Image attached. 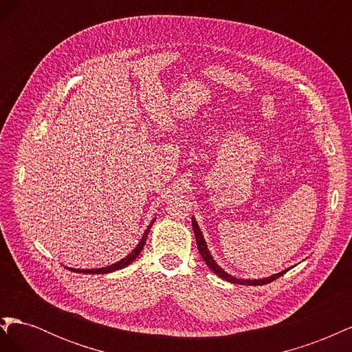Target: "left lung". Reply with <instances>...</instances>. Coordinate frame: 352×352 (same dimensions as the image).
I'll list each match as a JSON object with an SVG mask.
<instances>
[{"label":"left lung","mask_w":352,"mask_h":352,"mask_svg":"<svg viewBox=\"0 0 352 352\" xmlns=\"http://www.w3.org/2000/svg\"><path fill=\"white\" fill-rule=\"evenodd\" d=\"M192 229H194V233H195V239H197V245H198V251H199V254H201L202 260H204V261H206V264L208 265V267H210L212 272H214L217 276H220L221 279H225V280L232 282V283L257 286V285H267V283H270V282L276 280L278 278H280L282 274H285V273L287 272V270H285V272H280V273H278V274H273V276H270V278H267V279H260V280H243V279L232 278L230 274H228L226 272H223V270L219 267V265L214 263V260H212V257H211L210 252H208V250H207L206 241H204V238H202V233H201V230H199V228H198V225H197L195 219H192Z\"/></svg>","instance_id":"left-lung-1"}]
</instances>
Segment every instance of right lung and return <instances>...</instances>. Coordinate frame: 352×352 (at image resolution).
<instances>
[{
  "label": "right lung",
  "instance_id": "right-lung-1",
  "mask_svg": "<svg viewBox=\"0 0 352 352\" xmlns=\"http://www.w3.org/2000/svg\"><path fill=\"white\" fill-rule=\"evenodd\" d=\"M153 223L154 221H151L150 223V226H148V229L144 232V236H142V239H141V242L136 245V248L127 255L126 258H123V260H120V261H117V263H114V264H111V265H107V267H102V269H91V270H79V269H69V270H72V272H79V273H92V274H104V273H111V272H114V270H120V269H123V267H126V265H129L138 255L141 254V251H142V248H144V245H145V241H146V236H148V232H150V228L153 226Z\"/></svg>",
  "mask_w": 352,
  "mask_h": 352
}]
</instances>
